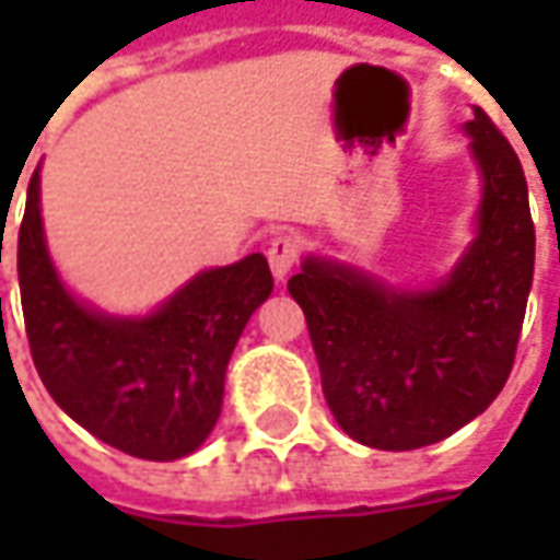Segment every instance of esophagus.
I'll list each match as a JSON object with an SVG mask.
<instances>
[{
	"label": "esophagus",
	"instance_id": "34e87169",
	"mask_svg": "<svg viewBox=\"0 0 560 560\" xmlns=\"http://www.w3.org/2000/svg\"><path fill=\"white\" fill-rule=\"evenodd\" d=\"M269 257V267H272V276L276 279H284L293 267H296V260H300V240L293 236V233H279L267 248Z\"/></svg>",
	"mask_w": 560,
	"mask_h": 560
}]
</instances>
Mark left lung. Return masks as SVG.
Masks as SVG:
<instances>
[{
  "label": "left lung",
  "instance_id": "obj_1",
  "mask_svg": "<svg viewBox=\"0 0 560 560\" xmlns=\"http://www.w3.org/2000/svg\"><path fill=\"white\" fill-rule=\"evenodd\" d=\"M465 131L480 164L477 240L444 284L396 291L305 257L288 281L336 422L375 450L444 441L504 389L534 279V221L518 155L486 110Z\"/></svg>",
  "mask_w": 560,
  "mask_h": 560
}]
</instances>
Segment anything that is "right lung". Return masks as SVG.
<instances>
[{"label":"right lung","instance_id":"right-lung-1","mask_svg":"<svg viewBox=\"0 0 560 560\" xmlns=\"http://www.w3.org/2000/svg\"><path fill=\"white\" fill-rule=\"evenodd\" d=\"M38 195L35 171L18 276L32 363L47 393L86 432L128 456L173 462L195 453L219 420L233 348L272 293L267 257L200 272L149 317H107L62 288L44 245Z\"/></svg>","mask_w":560,"mask_h":560}]
</instances>
